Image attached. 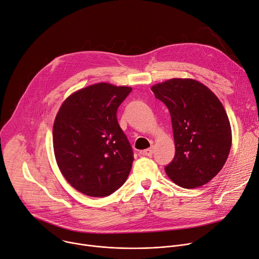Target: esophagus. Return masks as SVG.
I'll use <instances>...</instances> for the list:
<instances>
[{"label": "esophagus", "mask_w": 259, "mask_h": 259, "mask_svg": "<svg viewBox=\"0 0 259 259\" xmlns=\"http://www.w3.org/2000/svg\"><path fill=\"white\" fill-rule=\"evenodd\" d=\"M153 146L152 147H150V148H148V149H145V150H142V151H140V153L142 154V155H144V156H151L152 155V153H153Z\"/></svg>", "instance_id": "1"}]
</instances>
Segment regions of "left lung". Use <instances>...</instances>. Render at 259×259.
I'll use <instances>...</instances> for the list:
<instances>
[{
	"instance_id": "1",
	"label": "left lung",
	"mask_w": 259,
	"mask_h": 259,
	"mask_svg": "<svg viewBox=\"0 0 259 259\" xmlns=\"http://www.w3.org/2000/svg\"><path fill=\"white\" fill-rule=\"evenodd\" d=\"M171 116L175 155L165 167L185 189L201 187L221 171L231 147V127L219 98L192 78H171L151 87Z\"/></svg>"
}]
</instances>
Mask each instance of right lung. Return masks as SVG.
<instances>
[{"label": "right lung", "mask_w": 259, "mask_h": 259, "mask_svg": "<svg viewBox=\"0 0 259 259\" xmlns=\"http://www.w3.org/2000/svg\"><path fill=\"white\" fill-rule=\"evenodd\" d=\"M132 90L94 84L72 93L59 109L53 127L55 157L78 192L106 197L127 180L134 154L117 110Z\"/></svg>", "instance_id": "obj_1"}]
</instances>
